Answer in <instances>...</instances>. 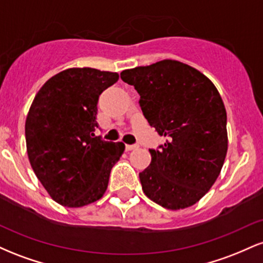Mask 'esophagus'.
<instances>
[{
    "label": "esophagus",
    "instance_id": "34e87169",
    "mask_svg": "<svg viewBox=\"0 0 263 263\" xmlns=\"http://www.w3.org/2000/svg\"><path fill=\"white\" fill-rule=\"evenodd\" d=\"M136 148H138L137 144H126V151H134Z\"/></svg>",
    "mask_w": 263,
    "mask_h": 263
}]
</instances>
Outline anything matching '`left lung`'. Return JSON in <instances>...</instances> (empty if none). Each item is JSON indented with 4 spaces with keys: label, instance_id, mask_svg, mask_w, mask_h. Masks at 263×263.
Instances as JSON below:
<instances>
[{
    "label": "left lung",
    "instance_id": "8db88e82",
    "mask_svg": "<svg viewBox=\"0 0 263 263\" xmlns=\"http://www.w3.org/2000/svg\"><path fill=\"white\" fill-rule=\"evenodd\" d=\"M140 93L144 117L164 144L149 149L140 173L144 194L179 210L198 203L218 179L228 152L226 110L209 78L188 64L164 59L121 73Z\"/></svg>",
    "mask_w": 263,
    "mask_h": 263
}]
</instances>
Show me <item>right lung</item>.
Returning <instances> with one entry per match:
<instances>
[{"label":"right lung","instance_id":"add662e5","mask_svg":"<svg viewBox=\"0 0 263 263\" xmlns=\"http://www.w3.org/2000/svg\"><path fill=\"white\" fill-rule=\"evenodd\" d=\"M119 74L70 68L39 89L26 119L27 155L54 201L80 208L102 198L122 142L96 137L99 96Z\"/></svg>","mask_w":263,"mask_h":263}]
</instances>
